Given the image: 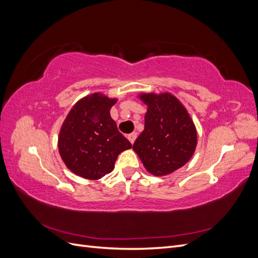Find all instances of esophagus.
<instances>
[{"instance_id": "esophagus-1", "label": "esophagus", "mask_w": 258, "mask_h": 258, "mask_svg": "<svg viewBox=\"0 0 258 258\" xmlns=\"http://www.w3.org/2000/svg\"><path fill=\"white\" fill-rule=\"evenodd\" d=\"M127 138H128V140H129V142L131 143V144H134V142L136 141V139H137V134H130V135H128L127 136Z\"/></svg>"}]
</instances>
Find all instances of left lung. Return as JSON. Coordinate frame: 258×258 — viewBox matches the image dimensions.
<instances>
[{
    "label": "left lung",
    "instance_id": "obj_1",
    "mask_svg": "<svg viewBox=\"0 0 258 258\" xmlns=\"http://www.w3.org/2000/svg\"><path fill=\"white\" fill-rule=\"evenodd\" d=\"M138 97L147 111L134 151L151 174L168 175L188 162L196 151V126L172 93L142 92Z\"/></svg>",
    "mask_w": 258,
    "mask_h": 258
}]
</instances>
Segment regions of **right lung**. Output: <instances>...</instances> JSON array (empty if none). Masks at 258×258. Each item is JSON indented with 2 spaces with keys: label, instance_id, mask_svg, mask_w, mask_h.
Returning <instances> with one entry per match:
<instances>
[{
  "label": "right lung",
  "instance_id": "add662e5",
  "mask_svg": "<svg viewBox=\"0 0 258 258\" xmlns=\"http://www.w3.org/2000/svg\"><path fill=\"white\" fill-rule=\"evenodd\" d=\"M116 102V98L95 92L77 101L67 115L58 136V150L74 174L96 181L112 172L118 155L131 148L110 114Z\"/></svg>",
  "mask_w": 258,
  "mask_h": 258
}]
</instances>
